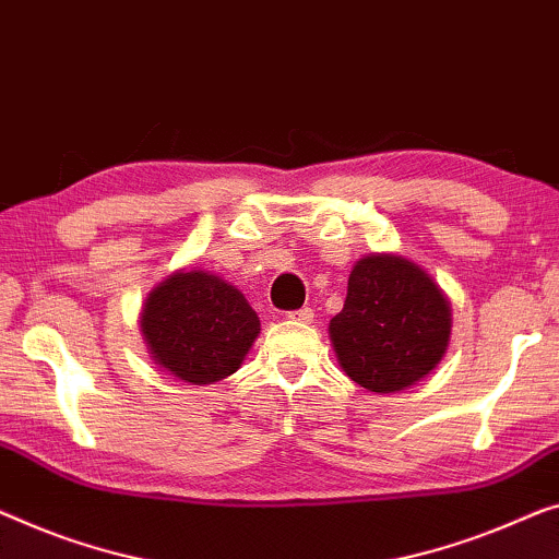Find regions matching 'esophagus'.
<instances>
[{
    "mask_svg": "<svg viewBox=\"0 0 559 559\" xmlns=\"http://www.w3.org/2000/svg\"><path fill=\"white\" fill-rule=\"evenodd\" d=\"M288 319L290 321H298V323H308L313 319V311L311 308H298V311H290L288 313Z\"/></svg>",
    "mask_w": 559,
    "mask_h": 559,
    "instance_id": "esophagus-1",
    "label": "esophagus"
}]
</instances>
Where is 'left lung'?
I'll return each mask as SVG.
<instances>
[{
  "instance_id": "1",
  "label": "left lung",
  "mask_w": 559,
  "mask_h": 559,
  "mask_svg": "<svg viewBox=\"0 0 559 559\" xmlns=\"http://www.w3.org/2000/svg\"><path fill=\"white\" fill-rule=\"evenodd\" d=\"M341 369L356 384L394 394L441 361L452 308L431 276L394 253L356 261L341 313L329 323Z\"/></svg>"
}]
</instances>
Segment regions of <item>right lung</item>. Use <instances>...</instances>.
Here are the masks:
<instances>
[{
    "mask_svg": "<svg viewBox=\"0 0 559 559\" xmlns=\"http://www.w3.org/2000/svg\"><path fill=\"white\" fill-rule=\"evenodd\" d=\"M140 329L160 369L203 386L238 371L261 321L243 294L215 273L175 271L150 290Z\"/></svg>",
    "mask_w": 559,
    "mask_h": 559,
    "instance_id": "obj_1",
    "label": "right lung"
}]
</instances>
